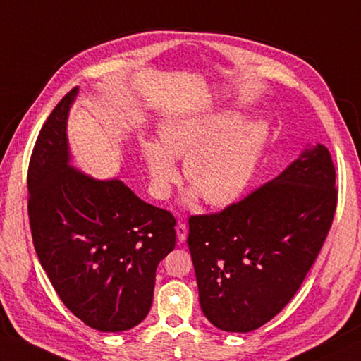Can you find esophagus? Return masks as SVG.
I'll return each mask as SVG.
<instances>
[{"label":"esophagus","instance_id":"esophagus-1","mask_svg":"<svg viewBox=\"0 0 361 361\" xmlns=\"http://www.w3.org/2000/svg\"><path fill=\"white\" fill-rule=\"evenodd\" d=\"M176 236H178V241H180V243L186 241L188 227H186L185 222H178V225H176Z\"/></svg>","mask_w":361,"mask_h":361}]
</instances>
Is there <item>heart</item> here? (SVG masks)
Returning a JSON list of instances; mask_svg holds the SVG:
<instances>
[{
	"instance_id": "heart-1",
	"label": "heart",
	"mask_w": 361,
	"mask_h": 361,
	"mask_svg": "<svg viewBox=\"0 0 361 361\" xmlns=\"http://www.w3.org/2000/svg\"><path fill=\"white\" fill-rule=\"evenodd\" d=\"M230 112H208L173 117L161 126L159 142L144 140L142 154L154 194L169 195L178 181L176 159H185L183 172L195 194L211 207H227L249 186L267 140L263 120L238 122Z\"/></svg>"
}]
</instances>
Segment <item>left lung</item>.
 I'll return each mask as SVG.
<instances>
[{"label":"left lung","instance_id":"8db88e82","mask_svg":"<svg viewBox=\"0 0 361 361\" xmlns=\"http://www.w3.org/2000/svg\"><path fill=\"white\" fill-rule=\"evenodd\" d=\"M335 175L317 144L241 202L189 217L200 307L213 326L247 334L294 298L334 222Z\"/></svg>","mask_w":361,"mask_h":361}]
</instances>
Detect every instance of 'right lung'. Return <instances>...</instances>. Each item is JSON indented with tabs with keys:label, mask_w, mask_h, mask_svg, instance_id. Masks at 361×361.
I'll return each mask as SVG.
<instances>
[{
	"label": "right lung",
	"mask_w": 361,
	"mask_h": 361,
	"mask_svg": "<svg viewBox=\"0 0 361 361\" xmlns=\"http://www.w3.org/2000/svg\"><path fill=\"white\" fill-rule=\"evenodd\" d=\"M76 94L78 87L56 104L31 154L32 243L78 319L100 331H123L150 312L157 267L175 249L176 221L120 180H95L68 164L67 117Z\"/></svg>",
	"instance_id": "obj_1"
}]
</instances>
